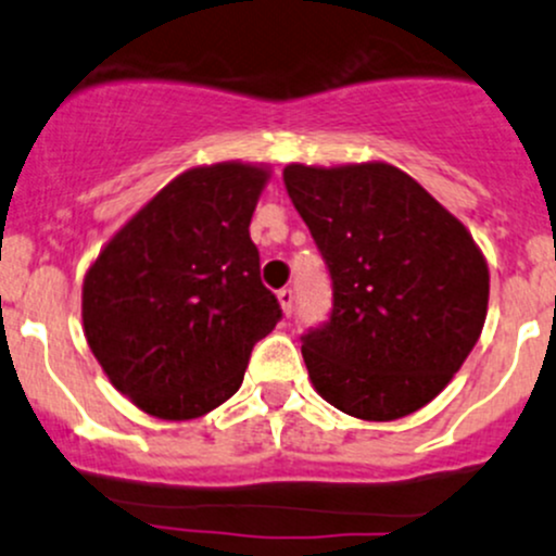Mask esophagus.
<instances>
[{"instance_id":"esophagus-1","label":"esophagus","mask_w":556,"mask_h":556,"mask_svg":"<svg viewBox=\"0 0 556 556\" xmlns=\"http://www.w3.org/2000/svg\"><path fill=\"white\" fill-rule=\"evenodd\" d=\"M278 302H280V309L286 312V315H291V309H294V289H280L278 291Z\"/></svg>"}]
</instances>
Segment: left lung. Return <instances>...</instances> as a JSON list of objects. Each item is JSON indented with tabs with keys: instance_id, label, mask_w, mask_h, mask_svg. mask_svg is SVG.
I'll return each mask as SVG.
<instances>
[{
	"instance_id": "1",
	"label": "left lung",
	"mask_w": 556,
	"mask_h": 556,
	"mask_svg": "<svg viewBox=\"0 0 556 556\" xmlns=\"http://www.w3.org/2000/svg\"><path fill=\"white\" fill-rule=\"evenodd\" d=\"M283 184L333 289L328 320L302 336L312 386L362 420L417 413L483 330V254L457 217L386 162L289 165Z\"/></svg>"
}]
</instances>
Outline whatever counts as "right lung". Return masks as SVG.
I'll return each mask as SVG.
<instances>
[{
  "instance_id": "1",
  "label": "right lung",
  "mask_w": 556,
  "mask_h": 556,
  "mask_svg": "<svg viewBox=\"0 0 556 556\" xmlns=\"http://www.w3.org/2000/svg\"><path fill=\"white\" fill-rule=\"evenodd\" d=\"M270 173L194 167L102 249L84 280V330L121 394L162 420H191L239 391L252 349L280 320L249 236Z\"/></svg>"
}]
</instances>
